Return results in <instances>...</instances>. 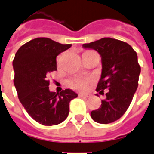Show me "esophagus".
<instances>
[{
    "label": "esophagus",
    "mask_w": 154,
    "mask_h": 154,
    "mask_svg": "<svg viewBox=\"0 0 154 154\" xmlns=\"http://www.w3.org/2000/svg\"><path fill=\"white\" fill-rule=\"evenodd\" d=\"M79 97H82V98H87V97H89V95H87V94H79Z\"/></svg>",
    "instance_id": "34e87169"
}]
</instances>
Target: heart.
<instances>
[{"instance_id": "b5f03b06", "label": "heart", "mask_w": 154, "mask_h": 154, "mask_svg": "<svg viewBox=\"0 0 154 154\" xmlns=\"http://www.w3.org/2000/svg\"><path fill=\"white\" fill-rule=\"evenodd\" d=\"M90 83L91 80L88 78H76L71 81L70 86L76 90L84 91L87 89V87Z\"/></svg>"}]
</instances>
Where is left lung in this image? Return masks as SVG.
Here are the masks:
<instances>
[{"instance_id": "left-lung-1", "label": "left lung", "mask_w": 154, "mask_h": 154, "mask_svg": "<svg viewBox=\"0 0 154 154\" xmlns=\"http://www.w3.org/2000/svg\"><path fill=\"white\" fill-rule=\"evenodd\" d=\"M82 47L100 55L102 70L97 91L103 95L107 90L106 98L91 116L99 124L114 122L125 113L137 90L141 72L137 54L127 43L111 38L84 44Z\"/></svg>"}]
</instances>
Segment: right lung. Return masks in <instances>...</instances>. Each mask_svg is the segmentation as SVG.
<instances>
[{
  "instance_id": "add662e5",
  "label": "right lung",
  "mask_w": 154,
  "mask_h": 154,
  "mask_svg": "<svg viewBox=\"0 0 154 154\" xmlns=\"http://www.w3.org/2000/svg\"><path fill=\"white\" fill-rule=\"evenodd\" d=\"M72 44L48 38H36L20 48L13 60L14 84L22 106L35 121L44 125H58L67 119L69 102L77 97L71 89L50 91L47 77L57 70L56 57Z\"/></svg>"
}]
</instances>
